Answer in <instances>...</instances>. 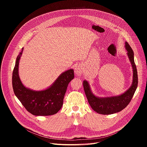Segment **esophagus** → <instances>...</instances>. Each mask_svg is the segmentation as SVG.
Here are the masks:
<instances>
[{
    "mask_svg": "<svg viewBox=\"0 0 147 147\" xmlns=\"http://www.w3.org/2000/svg\"><path fill=\"white\" fill-rule=\"evenodd\" d=\"M75 73L78 76H81L83 74V69L81 65H78L75 67Z\"/></svg>",
    "mask_w": 147,
    "mask_h": 147,
    "instance_id": "esophagus-1",
    "label": "esophagus"
}]
</instances>
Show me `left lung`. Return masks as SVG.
<instances>
[{"label":"left lung","instance_id":"left-lung-1","mask_svg":"<svg viewBox=\"0 0 147 147\" xmlns=\"http://www.w3.org/2000/svg\"><path fill=\"white\" fill-rule=\"evenodd\" d=\"M125 47L132 65L133 70V82L129 89L121 95L111 97L99 98L91 92L88 82L84 80L83 87L89 104L92 109L98 113L110 115L119 112L126 107L131 101L138 86V75L134 60V52L128 42H125Z\"/></svg>","mask_w":147,"mask_h":147}]
</instances>
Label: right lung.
<instances>
[{
	"label": "right lung",
	"mask_w": 147,
	"mask_h": 147,
	"mask_svg": "<svg viewBox=\"0 0 147 147\" xmlns=\"http://www.w3.org/2000/svg\"><path fill=\"white\" fill-rule=\"evenodd\" d=\"M23 48L18 55L13 71L12 84L15 95L26 110L35 116H50L61 108L69 83L74 78L73 69L59 76L55 82L45 90L36 91L27 88L18 76L19 60Z\"/></svg>",
	"instance_id": "obj_1"
}]
</instances>
